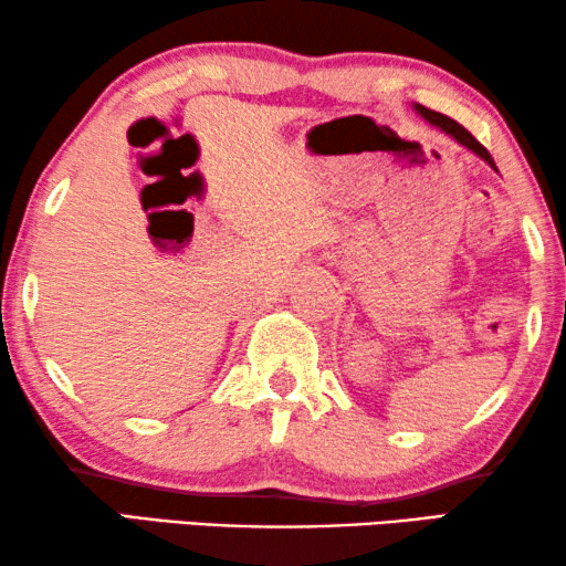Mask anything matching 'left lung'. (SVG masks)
Wrapping results in <instances>:
<instances>
[{
	"mask_svg": "<svg viewBox=\"0 0 566 566\" xmlns=\"http://www.w3.org/2000/svg\"><path fill=\"white\" fill-rule=\"evenodd\" d=\"M416 113H419L423 119H429L431 125H437L439 129H443V133L447 135H451L453 140L457 143H461L464 147H469L471 153H476L481 160H486L489 165H492V168L496 170V165H494V160H492V155H489V150L484 145H481L474 135L469 133L467 127H461L457 119H451V117H447V115H441V113H433V109H429V107H423V105H416Z\"/></svg>",
	"mask_w": 566,
	"mask_h": 566,
	"instance_id": "left-lung-1",
	"label": "left lung"
}]
</instances>
